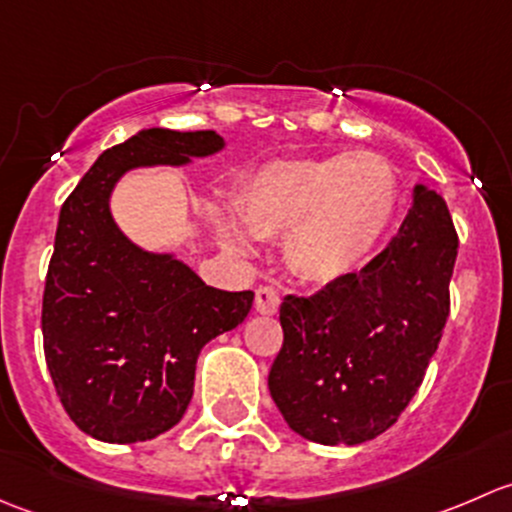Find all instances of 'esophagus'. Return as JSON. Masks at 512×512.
<instances>
[{
  "mask_svg": "<svg viewBox=\"0 0 512 512\" xmlns=\"http://www.w3.org/2000/svg\"><path fill=\"white\" fill-rule=\"evenodd\" d=\"M255 309L260 314H277V309H280V294H277L272 287H257Z\"/></svg>",
  "mask_w": 512,
  "mask_h": 512,
  "instance_id": "34e87169",
  "label": "esophagus"
}]
</instances>
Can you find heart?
I'll list each match as a JSON object with an SVG mask.
<instances>
[{"mask_svg":"<svg viewBox=\"0 0 512 512\" xmlns=\"http://www.w3.org/2000/svg\"><path fill=\"white\" fill-rule=\"evenodd\" d=\"M401 208L394 165L371 151L272 160L240 185V223L215 213L227 247L285 235L287 267L309 285L354 280L379 255Z\"/></svg>","mask_w":512,"mask_h":512,"instance_id":"b5f03b06","label":"heart"}]
</instances>
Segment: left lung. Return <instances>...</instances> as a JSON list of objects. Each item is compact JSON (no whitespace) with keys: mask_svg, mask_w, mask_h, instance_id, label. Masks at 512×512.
Returning a JSON list of instances; mask_svg holds the SVG:
<instances>
[{"mask_svg":"<svg viewBox=\"0 0 512 512\" xmlns=\"http://www.w3.org/2000/svg\"><path fill=\"white\" fill-rule=\"evenodd\" d=\"M456 255L446 200L418 183L399 235L359 277L285 297L267 384L294 433L356 446L394 426L441 342Z\"/></svg>","mask_w":512,"mask_h":512,"instance_id":"8db88e82","label":"left lung"}]
</instances>
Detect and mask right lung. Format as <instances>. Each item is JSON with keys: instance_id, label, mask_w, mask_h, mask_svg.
Here are the masks:
<instances>
[{"instance_id": "obj_1", "label": "right lung", "mask_w": 512, "mask_h": 512, "mask_svg": "<svg viewBox=\"0 0 512 512\" xmlns=\"http://www.w3.org/2000/svg\"><path fill=\"white\" fill-rule=\"evenodd\" d=\"M223 148L215 131L141 128L101 153L61 208L41 307L44 354L66 414L98 441L170 431L193 399L200 349L250 312L255 294L208 287L175 252L136 245L111 213L131 170L183 168Z\"/></svg>"}]
</instances>
